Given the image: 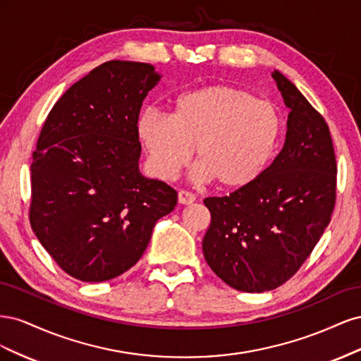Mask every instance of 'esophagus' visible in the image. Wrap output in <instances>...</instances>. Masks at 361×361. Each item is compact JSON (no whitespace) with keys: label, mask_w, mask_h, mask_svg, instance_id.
<instances>
[{"label":"esophagus","mask_w":361,"mask_h":361,"mask_svg":"<svg viewBox=\"0 0 361 361\" xmlns=\"http://www.w3.org/2000/svg\"><path fill=\"white\" fill-rule=\"evenodd\" d=\"M178 202L180 204H191L195 202V195L190 191H185V190H180L178 192Z\"/></svg>","instance_id":"esophagus-1"}]
</instances>
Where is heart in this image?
<instances>
[{"instance_id": "heart-1", "label": "heart", "mask_w": 361, "mask_h": 361, "mask_svg": "<svg viewBox=\"0 0 361 361\" xmlns=\"http://www.w3.org/2000/svg\"><path fill=\"white\" fill-rule=\"evenodd\" d=\"M137 135L161 179L176 178L197 146L199 178L238 191L253 185L274 158L281 117L248 90L215 84L176 97L170 116L143 111Z\"/></svg>"}]
</instances>
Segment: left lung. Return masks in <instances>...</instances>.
<instances>
[{
	"label": "left lung",
	"instance_id": "left-lung-1",
	"mask_svg": "<svg viewBox=\"0 0 361 361\" xmlns=\"http://www.w3.org/2000/svg\"><path fill=\"white\" fill-rule=\"evenodd\" d=\"M289 108L280 154L250 187L207 197L203 238L207 265L231 288L260 293L288 281L318 244L336 202V157L329 125L279 71Z\"/></svg>",
	"mask_w": 361,
	"mask_h": 361
}]
</instances>
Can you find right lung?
Listing matches in <instances>:
<instances>
[{
  "label": "right lung",
  "mask_w": 361,
  "mask_h": 361,
  "mask_svg": "<svg viewBox=\"0 0 361 361\" xmlns=\"http://www.w3.org/2000/svg\"><path fill=\"white\" fill-rule=\"evenodd\" d=\"M161 81L149 63L106 61L48 114L31 162L30 223L59 267L87 283L134 267L159 218L178 203L141 174L137 118Z\"/></svg>",
  "instance_id": "add662e5"
}]
</instances>
